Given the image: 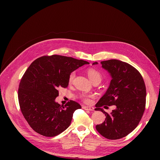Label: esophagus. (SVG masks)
I'll list each match as a JSON object with an SVG mask.
<instances>
[{"label": "esophagus", "mask_w": 160, "mask_h": 160, "mask_svg": "<svg viewBox=\"0 0 160 160\" xmlns=\"http://www.w3.org/2000/svg\"><path fill=\"white\" fill-rule=\"evenodd\" d=\"M83 109H84L85 110L94 111V108L93 107H89V106H83Z\"/></svg>", "instance_id": "34e87169"}]
</instances>
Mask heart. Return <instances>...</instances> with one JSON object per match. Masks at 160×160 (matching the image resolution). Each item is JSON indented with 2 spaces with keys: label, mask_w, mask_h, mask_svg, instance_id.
<instances>
[{
  "label": "heart",
  "mask_w": 160,
  "mask_h": 160,
  "mask_svg": "<svg viewBox=\"0 0 160 160\" xmlns=\"http://www.w3.org/2000/svg\"><path fill=\"white\" fill-rule=\"evenodd\" d=\"M88 75L89 79L91 81V82H93L95 80H99L101 81V75L100 72L97 71L94 69H89L88 71ZM75 77V72H72L70 74L69 77V83H72L73 81V79ZM82 98L83 99V100L85 101V102H89L90 99L91 98V95H83L81 96Z\"/></svg>",
  "instance_id": "b5f03b06"
}]
</instances>
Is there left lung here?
Masks as SVG:
<instances>
[{"label": "left lung", "mask_w": 160, "mask_h": 160, "mask_svg": "<svg viewBox=\"0 0 160 160\" xmlns=\"http://www.w3.org/2000/svg\"><path fill=\"white\" fill-rule=\"evenodd\" d=\"M101 65L111 80L105 93L95 105V110L101 111L106 116L104 122L96 125V129L107 139H121L133 131L142 118L146 107V85L139 72L127 62L111 59L101 61ZM103 105H115L116 108L108 114L100 108Z\"/></svg>", "instance_id": "obj_1"}]
</instances>
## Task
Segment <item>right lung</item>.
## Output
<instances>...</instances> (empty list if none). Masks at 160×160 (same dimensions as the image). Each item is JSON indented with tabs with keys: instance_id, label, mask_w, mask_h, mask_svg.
<instances>
[{
	"instance_id": "1",
	"label": "right lung",
	"mask_w": 160,
	"mask_h": 160,
	"mask_svg": "<svg viewBox=\"0 0 160 160\" xmlns=\"http://www.w3.org/2000/svg\"><path fill=\"white\" fill-rule=\"evenodd\" d=\"M88 61L54 55L34 61L23 75L18 91L21 112L32 129L54 137L69 128L72 114L81 106L74 101L61 105L55 101L60 88L69 85L72 71Z\"/></svg>"
}]
</instances>
